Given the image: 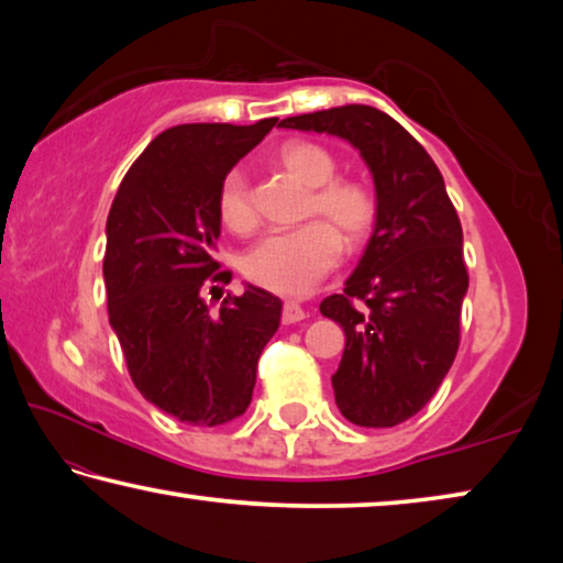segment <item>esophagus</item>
Wrapping results in <instances>:
<instances>
[{"mask_svg":"<svg viewBox=\"0 0 563 563\" xmlns=\"http://www.w3.org/2000/svg\"><path fill=\"white\" fill-rule=\"evenodd\" d=\"M305 318H308V312H305L298 302L288 300L283 305V322H285V325H292V322H300Z\"/></svg>","mask_w":563,"mask_h":563,"instance_id":"obj_1","label":"esophagus"}]
</instances>
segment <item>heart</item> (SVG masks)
I'll list each match as a JSON object with an SVG mask.
<instances>
[{"label": "heart", "mask_w": 563, "mask_h": 563, "mask_svg": "<svg viewBox=\"0 0 563 563\" xmlns=\"http://www.w3.org/2000/svg\"><path fill=\"white\" fill-rule=\"evenodd\" d=\"M278 164L292 180L308 188L300 218H316L292 231L271 233L243 258V275L265 290L305 295L335 268L342 253L357 251L373 235L379 216L375 190L365 180L335 178L338 158L312 141L280 146ZM218 218L238 235L258 225V208L243 170H231L218 188Z\"/></svg>", "instance_id": "obj_1"}]
</instances>
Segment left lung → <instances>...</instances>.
Returning <instances> with one entry per match:
<instances>
[{"label": "left lung", "instance_id": "obj_1", "mask_svg": "<svg viewBox=\"0 0 563 563\" xmlns=\"http://www.w3.org/2000/svg\"><path fill=\"white\" fill-rule=\"evenodd\" d=\"M280 126L345 139L373 170V238L345 290L322 300L320 312L345 330L332 375L342 417L360 427L402 424L434 397L460 350L470 288L460 216L432 156L385 111L350 103Z\"/></svg>", "mask_w": 563, "mask_h": 563}]
</instances>
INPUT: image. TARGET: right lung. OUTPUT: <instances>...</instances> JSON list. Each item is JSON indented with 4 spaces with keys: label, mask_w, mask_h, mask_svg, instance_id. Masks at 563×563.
Returning <instances> with one entry per match:
<instances>
[{
    "label": "right lung",
    "mask_w": 563,
    "mask_h": 563,
    "mask_svg": "<svg viewBox=\"0 0 563 563\" xmlns=\"http://www.w3.org/2000/svg\"><path fill=\"white\" fill-rule=\"evenodd\" d=\"M278 119L253 126L180 123L144 148L107 221L109 322L141 395L196 427L233 422L251 405L258 357L283 302L247 285L211 312L206 290L231 283L216 261L218 188Z\"/></svg>",
    "instance_id": "right-lung-1"
}]
</instances>
